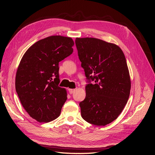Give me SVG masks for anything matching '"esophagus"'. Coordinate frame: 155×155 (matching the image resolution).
Wrapping results in <instances>:
<instances>
[{
	"label": "esophagus",
	"instance_id": "obj_1",
	"mask_svg": "<svg viewBox=\"0 0 155 155\" xmlns=\"http://www.w3.org/2000/svg\"><path fill=\"white\" fill-rule=\"evenodd\" d=\"M68 91H69V93L70 94H73L74 92H75V89H68Z\"/></svg>",
	"mask_w": 155,
	"mask_h": 155
}]
</instances>
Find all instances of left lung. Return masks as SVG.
<instances>
[{
    "mask_svg": "<svg viewBox=\"0 0 155 155\" xmlns=\"http://www.w3.org/2000/svg\"><path fill=\"white\" fill-rule=\"evenodd\" d=\"M75 43L87 80L86 97L79 103L81 116L88 123L105 126L118 118L129 97L125 55L119 46L98 39L76 38Z\"/></svg>",
    "mask_w": 155,
    "mask_h": 155,
    "instance_id": "obj_1",
    "label": "left lung"
}]
</instances>
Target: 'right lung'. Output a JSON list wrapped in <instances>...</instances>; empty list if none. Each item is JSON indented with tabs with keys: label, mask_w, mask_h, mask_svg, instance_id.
Masks as SVG:
<instances>
[{
	"label": "right lung",
	"mask_w": 155,
	"mask_h": 155,
	"mask_svg": "<svg viewBox=\"0 0 155 155\" xmlns=\"http://www.w3.org/2000/svg\"><path fill=\"white\" fill-rule=\"evenodd\" d=\"M72 38L46 37L28 49L16 74L15 89L23 107L39 122H49L59 116L67 92L59 87V62L73 52Z\"/></svg>",
	"instance_id": "1"
}]
</instances>
